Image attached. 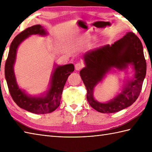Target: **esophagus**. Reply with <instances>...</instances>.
<instances>
[{
  "instance_id": "esophagus-1",
  "label": "esophagus",
  "mask_w": 152,
  "mask_h": 152,
  "mask_svg": "<svg viewBox=\"0 0 152 152\" xmlns=\"http://www.w3.org/2000/svg\"><path fill=\"white\" fill-rule=\"evenodd\" d=\"M84 66V64L82 63V62H78L75 64V68L76 70H81L82 68Z\"/></svg>"
}]
</instances>
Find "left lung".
I'll return each mask as SVG.
<instances>
[{"instance_id": "8db88e82", "label": "left lung", "mask_w": 152, "mask_h": 152, "mask_svg": "<svg viewBox=\"0 0 152 152\" xmlns=\"http://www.w3.org/2000/svg\"><path fill=\"white\" fill-rule=\"evenodd\" d=\"M86 66L80 74L87 90V100L91 107L102 113H112L121 111L135 102L142 90L146 74V62L143 46L140 39L132 32L111 45L102 46L84 55ZM133 65L135 76L128 82L121 94L107 103L98 102L93 97V89L112 68L126 69Z\"/></svg>"}]
</instances>
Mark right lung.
<instances>
[{
	"label": "right lung",
	"mask_w": 152,
	"mask_h": 152,
	"mask_svg": "<svg viewBox=\"0 0 152 152\" xmlns=\"http://www.w3.org/2000/svg\"><path fill=\"white\" fill-rule=\"evenodd\" d=\"M33 34L47 35L41 25H35L26 29L14 39L11 43L8 58L5 63V78L9 92L14 102L20 108L35 114H47L54 111L60 105L61 96L68 77L74 70L72 64L56 65L50 79V88L45 96L32 97L21 90L18 86L14 72L17 49L20 44Z\"/></svg>",
	"instance_id": "obj_1"
}]
</instances>
